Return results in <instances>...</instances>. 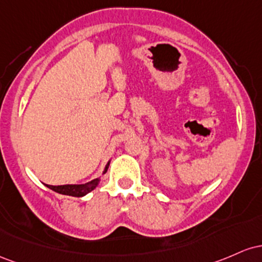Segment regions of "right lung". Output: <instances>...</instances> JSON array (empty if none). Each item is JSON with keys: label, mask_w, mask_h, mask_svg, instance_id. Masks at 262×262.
<instances>
[{"label": "right lung", "mask_w": 262, "mask_h": 262, "mask_svg": "<svg viewBox=\"0 0 262 262\" xmlns=\"http://www.w3.org/2000/svg\"><path fill=\"white\" fill-rule=\"evenodd\" d=\"M108 164L110 163H107V166L105 167L104 173H106ZM98 183H99V179H94V181L85 184H66V186H49V184H47V187L51 188V189L54 190V192L60 193V194H64V195L83 196L85 194H88L89 192H92L94 188L98 186Z\"/></svg>", "instance_id": "right-lung-1"}]
</instances>
